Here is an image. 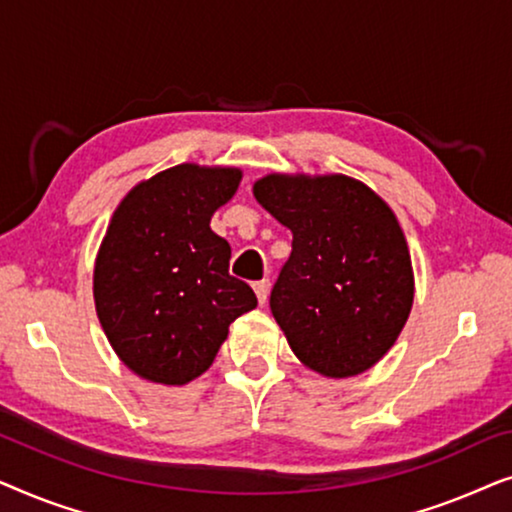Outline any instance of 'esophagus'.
I'll list each match as a JSON object with an SVG mask.
<instances>
[{"label": "esophagus", "mask_w": 512, "mask_h": 512, "mask_svg": "<svg viewBox=\"0 0 512 512\" xmlns=\"http://www.w3.org/2000/svg\"><path fill=\"white\" fill-rule=\"evenodd\" d=\"M254 291H256V298L258 303H265L268 300V291H270V282L268 279H261V282H254Z\"/></svg>", "instance_id": "esophagus-1"}]
</instances>
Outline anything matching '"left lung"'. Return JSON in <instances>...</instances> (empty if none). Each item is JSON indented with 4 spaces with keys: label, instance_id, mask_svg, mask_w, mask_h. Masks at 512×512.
<instances>
[{
    "label": "left lung",
    "instance_id": "obj_1",
    "mask_svg": "<svg viewBox=\"0 0 512 512\" xmlns=\"http://www.w3.org/2000/svg\"><path fill=\"white\" fill-rule=\"evenodd\" d=\"M254 195L293 233L270 293L293 354L326 377L375 366L415 298L408 242L387 202L345 174H268Z\"/></svg>",
    "mask_w": 512,
    "mask_h": 512
}]
</instances>
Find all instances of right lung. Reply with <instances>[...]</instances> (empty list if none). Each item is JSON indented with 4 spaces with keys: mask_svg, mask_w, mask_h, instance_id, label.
Returning <instances> with one entry per match:
<instances>
[{
    "mask_svg": "<svg viewBox=\"0 0 512 512\" xmlns=\"http://www.w3.org/2000/svg\"><path fill=\"white\" fill-rule=\"evenodd\" d=\"M240 179L237 167H170L111 216L95 261V310L118 359L144 380L179 387L200 377L228 326L258 305L228 272L230 244L209 228Z\"/></svg>",
    "mask_w": 512,
    "mask_h": 512,
    "instance_id": "1",
    "label": "right lung"
}]
</instances>
